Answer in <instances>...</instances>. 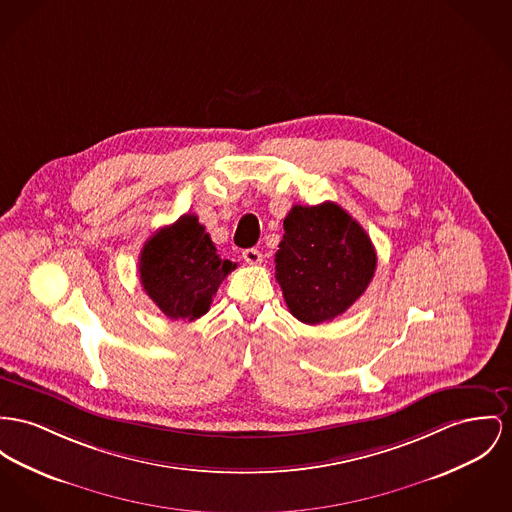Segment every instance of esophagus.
Listing matches in <instances>:
<instances>
[{
  "mask_svg": "<svg viewBox=\"0 0 512 512\" xmlns=\"http://www.w3.org/2000/svg\"><path fill=\"white\" fill-rule=\"evenodd\" d=\"M242 258H244L250 266H258V264L264 262V254H262L260 250H256V248H246V250L242 252Z\"/></svg>",
  "mask_w": 512,
  "mask_h": 512,
  "instance_id": "34e87169",
  "label": "esophagus"
}]
</instances>
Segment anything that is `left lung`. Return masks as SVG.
Here are the masks:
<instances>
[{"label":"left lung","mask_w":512,"mask_h":512,"mask_svg":"<svg viewBox=\"0 0 512 512\" xmlns=\"http://www.w3.org/2000/svg\"><path fill=\"white\" fill-rule=\"evenodd\" d=\"M275 252V279L305 324L334 320L369 287L376 252L365 229L334 202L293 205Z\"/></svg>","instance_id":"1"}]
</instances>
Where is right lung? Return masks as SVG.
I'll use <instances>...</instances> for the list:
<instances>
[{"label":"right lung","mask_w":512,"mask_h":512,"mask_svg":"<svg viewBox=\"0 0 512 512\" xmlns=\"http://www.w3.org/2000/svg\"><path fill=\"white\" fill-rule=\"evenodd\" d=\"M237 264L221 260L204 225L192 213L159 229L139 254V279L151 301L171 320L204 316L227 273Z\"/></svg>","instance_id":"add662e5"}]
</instances>
